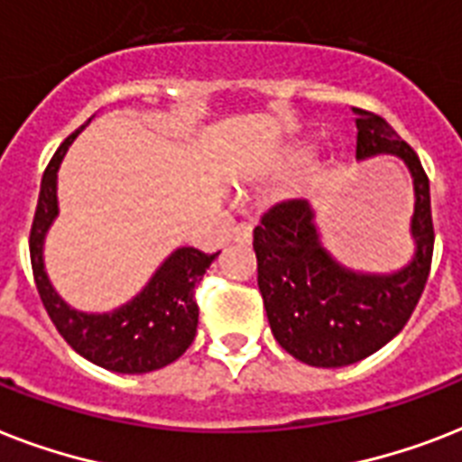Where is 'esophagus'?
<instances>
[{
	"instance_id": "34e87169",
	"label": "esophagus",
	"mask_w": 462,
	"mask_h": 462,
	"mask_svg": "<svg viewBox=\"0 0 462 462\" xmlns=\"http://www.w3.org/2000/svg\"><path fill=\"white\" fill-rule=\"evenodd\" d=\"M232 239L235 242H252V225L249 223H239L232 227Z\"/></svg>"
}]
</instances>
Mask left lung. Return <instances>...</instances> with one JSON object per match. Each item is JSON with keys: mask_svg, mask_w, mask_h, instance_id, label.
<instances>
[{"mask_svg": "<svg viewBox=\"0 0 462 462\" xmlns=\"http://www.w3.org/2000/svg\"><path fill=\"white\" fill-rule=\"evenodd\" d=\"M357 115V158L393 153L415 181V259L393 275H357L323 252L302 199L273 203L254 227L259 290L275 340L311 366H347L393 340L424 292L434 256L430 177L417 153L386 119Z\"/></svg>", "mask_w": 462, "mask_h": 462, "instance_id": "1", "label": "left lung"}]
</instances>
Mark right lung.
I'll use <instances>...</instances> for the list:
<instances>
[{
	"instance_id": "right-lung-1",
	"label": "right lung",
	"mask_w": 462,
	"mask_h": 462,
	"mask_svg": "<svg viewBox=\"0 0 462 462\" xmlns=\"http://www.w3.org/2000/svg\"><path fill=\"white\" fill-rule=\"evenodd\" d=\"M81 129L64 139L42 174L28 239L35 288L54 328L81 357L119 374L155 372L181 357L194 343L199 323L196 285L220 252L203 254L194 246H181L139 297L112 314H83L61 302L42 268V239L57 216V170Z\"/></svg>"
}]
</instances>
